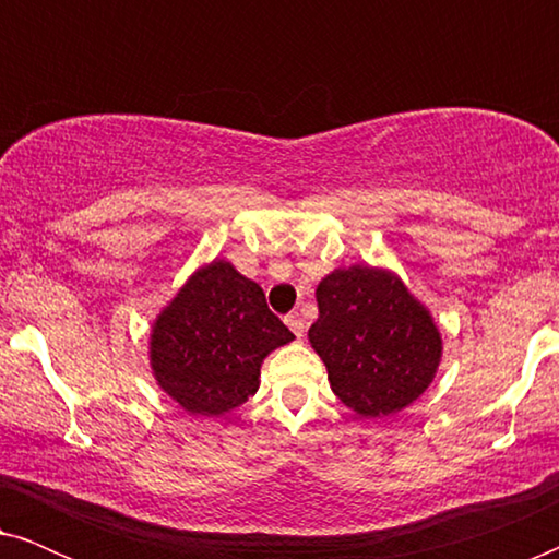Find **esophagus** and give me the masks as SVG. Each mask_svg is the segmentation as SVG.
Here are the masks:
<instances>
[{"mask_svg": "<svg viewBox=\"0 0 559 559\" xmlns=\"http://www.w3.org/2000/svg\"><path fill=\"white\" fill-rule=\"evenodd\" d=\"M285 323L289 325V331H293L297 338H302V335H305V320H302L300 312H297V310L289 312V316L285 318Z\"/></svg>", "mask_w": 559, "mask_h": 559, "instance_id": "34e87169", "label": "esophagus"}]
</instances>
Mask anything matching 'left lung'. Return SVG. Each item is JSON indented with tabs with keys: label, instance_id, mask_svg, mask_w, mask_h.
I'll use <instances>...</instances> for the list:
<instances>
[{
	"label": "left lung",
	"instance_id": "1",
	"mask_svg": "<svg viewBox=\"0 0 559 559\" xmlns=\"http://www.w3.org/2000/svg\"><path fill=\"white\" fill-rule=\"evenodd\" d=\"M316 297L320 316L308 335L346 407L364 417L392 415L430 386L440 333L394 274L371 266L335 270Z\"/></svg>",
	"mask_w": 559,
	"mask_h": 559
}]
</instances>
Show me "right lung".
Returning <instances> with one entry per match:
<instances>
[{
	"label": "right lung",
	"mask_w": 559,
	"mask_h": 559,
	"mask_svg": "<svg viewBox=\"0 0 559 559\" xmlns=\"http://www.w3.org/2000/svg\"><path fill=\"white\" fill-rule=\"evenodd\" d=\"M295 335L228 262L195 272L152 331V371L190 415L218 417L259 389V366Z\"/></svg>",
	"instance_id": "add662e5"
}]
</instances>
